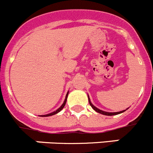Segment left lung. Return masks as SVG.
<instances>
[{
    "instance_id": "1",
    "label": "left lung",
    "mask_w": 153,
    "mask_h": 153,
    "mask_svg": "<svg viewBox=\"0 0 153 153\" xmlns=\"http://www.w3.org/2000/svg\"><path fill=\"white\" fill-rule=\"evenodd\" d=\"M89 103H90V106H91L92 108H93V110H94V111H96V112L99 113V114H104V115H106V116H113V115H117V114H121V113L124 112V111H126V110H125V111H120V112H114V113H111V112H105V111H102V110H99V109H98L97 108H96V107H95L94 105H93V104H92L91 102H90V99H89Z\"/></svg>"
}]
</instances>
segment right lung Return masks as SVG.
<instances>
[{
    "label": "right lung",
    "instance_id": "add662e5",
    "mask_svg": "<svg viewBox=\"0 0 153 153\" xmlns=\"http://www.w3.org/2000/svg\"><path fill=\"white\" fill-rule=\"evenodd\" d=\"M68 94H69V92H68V93H67V94H66V99H65V101H64V102H63V105H61V106H60V108H59L57 110V111H54V112L51 113V114H46V115H42V116H40V117H49V116H52V115H54V114H57V113H58V112H60V111H61V110L63 109V108H64L65 105H66V99H67V96H68Z\"/></svg>",
    "mask_w": 153,
    "mask_h": 153
}]
</instances>
